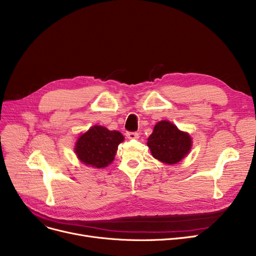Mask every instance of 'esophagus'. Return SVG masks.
Wrapping results in <instances>:
<instances>
[{"instance_id": "34e87169", "label": "esophagus", "mask_w": 256, "mask_h": 256, "mask_svg": "<svg viewBox=\"0 0 256 256\" xmlns=\"http://www.w3.org/2000/svg\"><path fill=\"white\" fill-rule=\"evenodd\" d=\"M126 137L128 139H138L139 134L137 132H126Z\"/></svg>"}]
</instances>
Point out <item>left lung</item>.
<instances>
[{
  "instance_id": "1",
  "label": "left lung",
  "mask_w": 256,
  "mask_h": 256,
  "mask_svg": "<svg viewBox=\"0 0 256 256\" xmlns=\"http://www.w3.org/2000/svg\"><path fill=\"white\" fill-rule=\"evenodd\" d=\"M152 154L166 164H176L191 150V137L169 121L158 122L147 141Z\"/></svg>"
}]
</instances>
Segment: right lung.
Returning a JSON list of instances; mask_svg holds the SVG:
<instances>
[{
  "mask_svg": "<svg viewBox=\"0 0 256 256\" xmlns=\"http://www.w3.org/2000/svg\"><path fill=\"white\" fill-rule=\"evenodd\" d=\"M124 139V136L117 130L94 126L80 136L74 152L85 165L104 168L113 162L118 145Z\"/></svg>",
  "mask_w": 256,
  "mask_h": 256,
  "instance_id": "add662e5",
  "label": "right lung"
}]
</instances>
